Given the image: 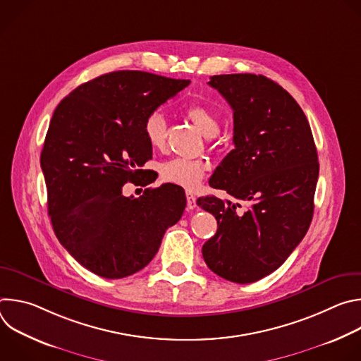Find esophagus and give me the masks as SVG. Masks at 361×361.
Returning <instances> with one entry per match:
<instances>
[{
    "label": "esophagus",
    "mask_w": 361,
    "mask_h": 361,
    "mask_svg": "<svg viewBox=\"0 0 361 361\" xmlns=\"http://www.w3.org/2000/svg\"><path fill=\"white\" fill-rule=\"evenodd\" d=\"M187 209L188 210H194L195 207H197V204H195V197H194V194L191 192V191H187Z\"/></svg>",
    "instance_id": "1"
}]
</instances>
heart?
Segmentation results:
<instances>
[{
	"label": "heart",
	"mask_w": 361,
	"mask_h": 361,
	"mask_svg": "<svg viewBox=\"0 0 361 361\" xmlns=\"http://www.w3.org/2000/svg\"><path fill=\"white\" fill-rule=\"evenodd\" d=\"M187 118L197 127V130L209 138H213L220 131V118L210 107L200 104H191L185 110ZM144 135L154 149H161L167 140V120L163 113L154 111L147 116L144 121ZM210 170L207 160L197 159H171L160 164L159 173L164 183L176 184L188 190L200 185L205 173Z\"/></svg>",
	"instance_id": "obj_1"
}]
</instances>
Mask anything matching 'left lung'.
<instances>
[{
  "label": "left lung",
  "instance_id": "left-lung-1",
  "mask_svg": "<svg viewBox=\"0 0 361 361\" xmlns=\"http://www.w3.org/2000/svg\"><path fill=\"white\" fill-rule=\"evenodd\" d=\"M233 109L234 149L210 180L247 205L201 197L197 204L217 220L202 245L217 276L248 284L276 271L310 227L319 157L312 128L297 101L264 75H213L209 82Z\"/></svg>",
  "mask_w": 361,
  "mask_h": 361
}]
</instances>
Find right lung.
Returning <instances> with one entry per match:
<instances>
[{"instance_id":"right-lung-1","label":"right lung","mask_w":361,"mask_h":361,"mask_svg":"<svg viewBox=\"0 0 361 361\" xmlns=\"http://www.w3.org/2000/svg\"><path fill=\"white\" fill-rule=\"evenodd\" d=\"M190 80L144 71H114L81 84L57 106L41 151L48 214L63 247L104 279L128 277L157 254L166 230L185 209L178 185L123 195L126 183H144L152 148L144 135L148 114Z\"/></svg>"}]
</instances>
